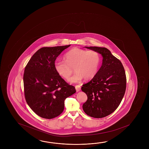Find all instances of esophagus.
Listing matches in <instances>:
<instances>
[{"mask_svg": "<svg viewBox=\"0 0 149 149\" xmlns=\"http://www.w3.org/2000/svg\"><path fill=\"white\" fill-rule=\"evenodd\" d=\"M76 90L77 92H78L79 91H80L81 89V86L80 85H76L75 86Z\"/></svg>", "mask_w": 149, "mask_h": 149, "instance_id": "esophagus-1", "label": "esophagus"}]
</instances>
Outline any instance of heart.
Listing matches in <instances>:
<instances>
[{
  "mask_svg": "<svg viewBox=\"0 0 149 149\" xmlns=\"http://www.w3.org/2000/svg\"><path fill=\"white\" fill-rule=\"evenodd\" d=\"M64 60L55 61L54 69L58 75L68 79L73 73L74 68L76 73L70 79V81L75 83L83 78L85 80L93 78L97 73L101 58L97 51L74 48L64 54Z\"/></svg>",
  "mask_w": 149,
  "mask_h": 149,
  "instance_id": "b5f03b06",
  "label": "heart"
}]
</instances>
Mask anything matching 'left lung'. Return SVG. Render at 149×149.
Segmentation results:
<instances>
[{
  "label": "left lung",
  "mask_w": 149,
  "mask_h": 149,
  "mask_svg": "<svg viewBox=\"0 0 149 149\" xmlns=\"http://www.w3.org/2000/svg\"><path fill=\"white\" fill-rule=\"evenodd\" d=\"M86 48L101 54L103 61L95 76L81 87L87 95L83 110L90 117L103 118L114 112L122 101L126 88L125 71L120 60L107 48Z\"/></svg>",
  "instance_id": "8db88e82"
}]
</instances>
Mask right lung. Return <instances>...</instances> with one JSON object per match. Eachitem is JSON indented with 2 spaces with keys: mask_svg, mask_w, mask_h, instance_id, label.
Wrapping results in <instances>:
<instances>
[{
  "mask_svg": "<svg viewBox=\"0 0 149 149\" xmlns=\"http://www.w3.org/2000/svg\"><path fill=\"white\" fill-rule=\"evenodd\" d=\"M70 45L42 47L34 54L25 66L24 92L27 104L37 115L46 119L63 112L64 100L76 93L54 69L56 58Z\"/></svg>",
  "mask_w": 149,
  "mask_h": 149,
  "instance_id": "right-lung-1",
  "label": "right lung"
}]
</instances>
